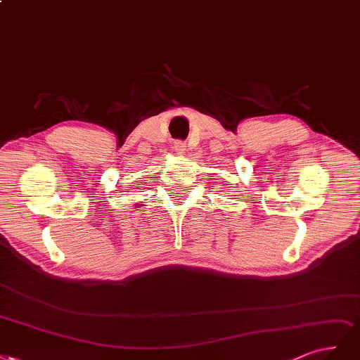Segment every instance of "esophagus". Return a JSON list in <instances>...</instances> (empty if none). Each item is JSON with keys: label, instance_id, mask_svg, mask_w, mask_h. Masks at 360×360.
<instances>
[{"label": "esophagus", "instance_id": "1", "mask_svg": "<svg viewBox=\"0 0 360 360\" xmlns=\"http://www.w3.org/2000/svg\"><path fill=\"white\" fill-rule=\"evenodd\" d=\"M185 148H187V145H185V142H182V141H176L175 143H173V149H175L179 154L185 153Z\"/></svg>", "mask_w": 360, "mask_h": 360}]
</instances>
